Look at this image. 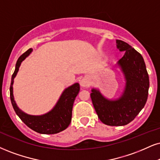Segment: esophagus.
I'll return each instance as SVG.
<instances>
[{
  "label": "esophagus",
  "instance_id": "esophagus-1",
  "mask_svg": "<svg viewBox=\"0 0 160 160\" xmlns=\"http://www.w3.org/2000/svg\"><path fill=\"white\" fill-rule=\"evenodd\" d=\"M80 84L81 86L83 87V88H85V87L89 85V81L86 78H83L80 81Z\"/></svg>",
  "mask_w": 160,
  "mask_h": 160
}]
</instances>
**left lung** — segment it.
Returning <instances> with one entry per match:
<instances>
[{
  "mask_svg": "<svg viewBox=\"0 0 160 160\" xmlns=\"http://www.w3.org/2000/svg\"><path fill=\"white\" fill-rule=\"evenodd\" d=\"M116 44L119 51H125L117 63L125 78L123 93L116 100L108 99L94 88L90 93L98 117L110 126L125 125L133 121L146 103L149 89V77L142 55L125 41L116 40Z\"/></svg>",
  "mask_w": 160,
  "mask_h": 160,
  "instance_id": "obj_1",
  "label": "left lung"
}]
</instances>
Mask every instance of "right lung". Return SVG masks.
Segmentation results:
<instances>
[{
    "mask_svg": "<svg viewBox=\"0 0 160 160\" xmlns=\"http://www.w3.org/2000/svg\"><path fill=\"white\" fill-rule=\"evenodd\" d=\"M32 49L30 48L26 51L18 59L15 70L12 76L10 91V99L12 107L15 113L19 116L26 125L37 133L42 134H54L64 131L68 127L72 119V106L75 98L78 94L80 86L78 83H75L72 85L66 88L59 98L56 106L48 113L41 116H32L25 113L17 106L14 100L13 96V81L18 72L20 65L27 56L30 54Z\"/></svg>",
    "mask_w": 160,
    "mask_h": 160,
    "instance_id": "add662e5",
    "label": "right lung"
}]
</instances>
